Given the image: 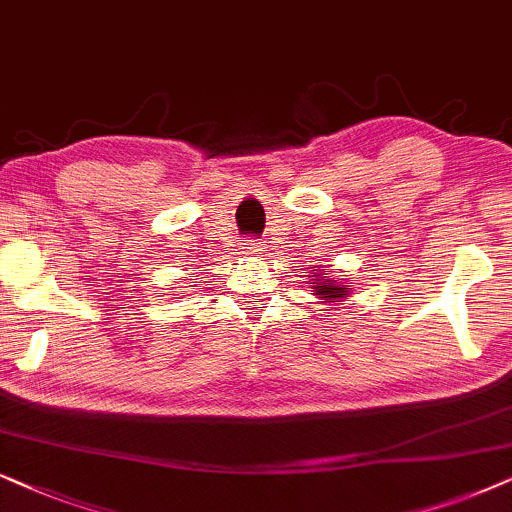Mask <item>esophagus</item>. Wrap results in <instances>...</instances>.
<instances>
[{
  "instance_id": "esophagus-1",
  "label": "esophagus",
  "mask_w": 512,
  "mask_h": 512,
  "mask_svg": "<svg viewBox=\"0 0 512 512\" xmlns=\"http://www.w3.org/2000/svg\"><path fill=\"white\" fill-rule=\"evenodd\" d=\"M243 252H245V255H257V252H262V245L255 243V241H245Z\"/></svg>"
}]
</instances>
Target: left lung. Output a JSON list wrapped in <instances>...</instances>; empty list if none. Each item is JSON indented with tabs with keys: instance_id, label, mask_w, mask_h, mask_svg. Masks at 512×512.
<instances>
[{
	"instance_id": "1",
	"label": "left lung",
	"mask_w": 512,
	"mask_h": 512,
	"mask_svg": "<svg viewBox=\"0 0 512 512\" xmlns=\"http://www.w3.org/2000/svg\"><path fill=\"white\" fill-rule=\"evenodd\" d=\"M309 285H311V295L323 299V304L330 302H344L346 297L351 295L353 288L346 278H335L327 274L325 267H311L309 271Z\"/></svg>"
}]
</instances>
